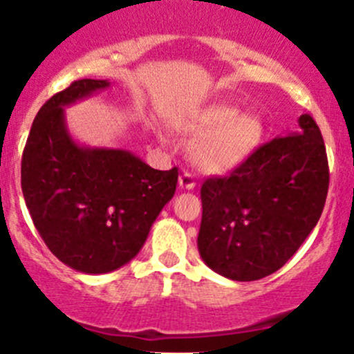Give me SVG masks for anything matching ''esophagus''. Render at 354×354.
Returning <instances> with one entry per match:
<instances>
[{
	"label": "esophagus",
	"instance_id": "esophagus-1",
	"mask_svg": "<svg viewBox=\"0 0 354 354\" xmlns=\"http://www.w3.org/2000/svg\"><path fill=\"white\" fill-rule=\"evenodd\" d=\"M180 187L187 188V190H192V188L196 187V176H194L192 173H187V171H185L180 176Z\"/></svg>",
	"mask_w": 354,
	"mask_h": 354
}]
</instances>
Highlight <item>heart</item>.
Returning a JSON list of instances; mask_svg holds the SVG:
<instances>
[{
  "mask_svg": "<svg viewBox=\"0 0 354 354\" xmlns=\"http://www.w3.org/2000/svg\"><path fill=\"white\" fill-rule=\"evenodd\" d=\"M180 129L194 140L192 158L199 169L223 174L236 169L255 153L263 138L257 115L241 113L229 104H213L180 122Z\"/></svg>",
  "mask_w": 354,
  "mask_h": 354,
  "instance_id": "1",
  "label": "heart"
}]
</instances>
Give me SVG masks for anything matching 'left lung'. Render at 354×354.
Returning a JSON list of instances; mask_svg holds the SVG:
<instances>
[{
  "label": "left lung",
  "mask_w": 354,
  "mask_h": 354,
  "mask_svg": "<svg viewBox=\"0 0 354 354\" xmlns=\"http://www.w3.org/2000/svg\"><path fill=\"white\" fill-rule=\"evenodd\" d=\"M328 181L322 131L311 115H300L292 136L274 138L229 176L203 183L197 246L204 263L234 281L281 269L318 223Z\"/></svg>",
  "instance_id": "8db88e82"
}]
</instances>
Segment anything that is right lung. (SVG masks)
<instances>
[{"label": "right lung", "instance_id": "right-lung-1", "mask_svg": "<svg viewBox=\"0 0 354 354\" xmlns=\"http://www.w3.org/2000/svg\"><path fill=\"white\" fill-rule=\"evenodd\" d=\"M108 85L84 78L52 95L22 153V194L36 230L61 262L85 274L111 272L134 259L178 183V167L158 171L131 151L71 140L64 106Z\"/></svg>", "mask_w": 354, "mask_h": 354}]
</instances>
